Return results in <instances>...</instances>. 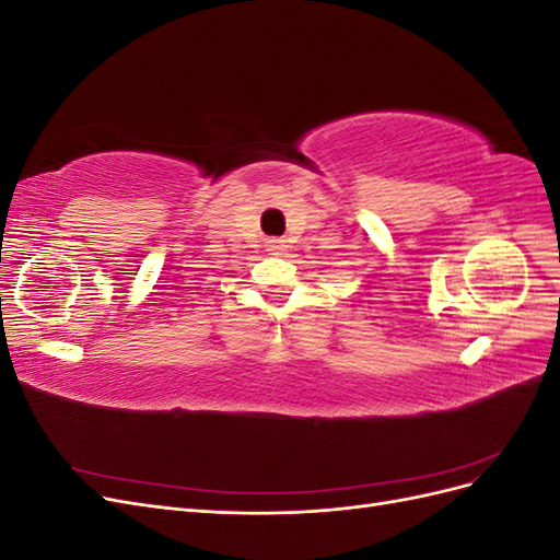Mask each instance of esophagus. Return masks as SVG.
<instances>
[{
    "mask_svg": "<svg viewBox=\"0 0 560 560\" xmlns=\"http://www.w3.org/2000/svg\"><path fill=\"white\" fill-rule=\"evenodd\" d=\"M266 247L270 254H284L287 252V243L282 238H270L266 241Z\"/></svg>",
    "mask_w": 560,
    "mask_h": 560,
    "instance_id": "34e87169",
    "label": "esophagus"
}]
</instances>
